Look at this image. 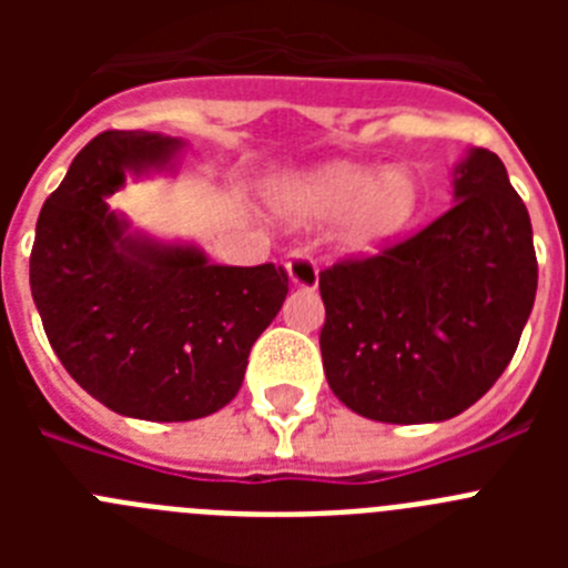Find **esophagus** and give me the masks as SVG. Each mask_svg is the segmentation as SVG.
<instances>
[{
	"mask_svg": "<svg viewBox=\"0 0 568 568\" xmlns=\"http://www.w3.org/2000/svg\"><path fill=\"white\" fill-rule=\"evenodd\" d=\"M287 273H290V281H293L295 287L315 290V284H318V264H315V258L310 253L290 255Z\"/></svg>",
	"mask_w": 568,
	"mask_h": 568,
	"instance_id": "obj_1",
	"label": "esophagus"
}]
</instances>
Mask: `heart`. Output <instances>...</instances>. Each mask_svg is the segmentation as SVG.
<instances>
[{
  "label": "heart",
  "instance_id": "obj_1",
  "mask_svg": "<svg viewBox=\"0 0 568 568\" xmlns=\"http://www.w3.org/2000/svg\"><path fill=\"white\" fill-rule=\"evenodd\" d=\"M420 190L409 170L329 164L281 190V207L298 222L346 219L344 239L353 247H373L409 227Z\"/></svg>",
  "mask_w": 568,
  "mask_h": 568
}]
</instances>
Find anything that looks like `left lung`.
<instances>
[{"label": "left lung", "mask_w": 568, "mask_h": 568, "mask_svg": "<svg viewBox=\"0 0 568 568\" xmlns=\"http://www.w3.org/2000/svg\"><path fill=\"white\" fill-rule=\"evenodd\" d=\"M318 290L341 404L384 424L464 413L509 366L538 290L529 213L504 162L471 150L453 207L378 253L338 258Z\"/></svg>", "instance_id": "obj_1"}]
</instances>
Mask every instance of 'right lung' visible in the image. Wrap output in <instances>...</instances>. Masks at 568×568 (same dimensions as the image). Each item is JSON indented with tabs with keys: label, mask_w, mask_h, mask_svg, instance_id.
I'll use <instances>...</instances> for the list:
<instances>
[{
	"label": "right lung",
	"mask_w": 568,
	"mask_h": 568,
	"mask_svg": "<svg viewBox=\"0 0 568 568\" xmlns=\"http://www.w3.org/2000/svg\"><path fill=\"white\" fill-rule=\"evenodd\" d=\"M175 148L159 133H99L48 195L30 250V293L70 378L142 420H193L230 404L290 290L275 264L219 267L195 247L124 235L104 195L124 170L162 168Z\"/></svg>",
	"instance_id": "add662e5"
}]
</instances>
